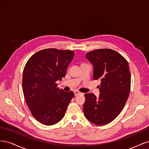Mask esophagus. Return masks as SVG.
<instances>
[{
  "label": "esophagus",
  "instance_id": "obj_1",
  "mask_svg": "<svg viewBox=\"0 0 149 149\" xmlns=\"http://www.w3.org/2000/svg\"><path fill=\"white\" fill-rule=\"evenodd\" d=\"M74 96H78V94H81V93L79 92V91H74Z\"/></svg>",
  "mask_w": 149,
  "mask_h": 149
}]
</instances>
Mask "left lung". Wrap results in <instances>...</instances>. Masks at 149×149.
Here are the masks:
<instances>
[{"label": "left lung", "instance_id": "left-lung-1", "mask_svg": "<svg viewBox=\"0 0 149 149\" xmlns=\"http://www.w3.org/2000/svg\"><path fill=\"white\" fill-rule=\"evenodd\" d=\"M86 57L94 66L93 78L101 80L100 96L84 94V114L92 123L105 125L113 120L124 108L129 97L131 76L127 61L111 49H99Z\"/></svg>", "mask_w": 149, "mask_h": 149}]
</instances>
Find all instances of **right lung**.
<instances>
[{
  "instance_id": "add662e5",
  "label": "right lung",
  "mask_w": 149,
  "mask_h": 149,
  "mask_svg": "<svg viewBox=\"0 0 149 149\" xmlns=\"http://www.w3.org/2000/svg\"><path fill=\"white\" fill-rule=\"evenodd\" d=\"M73 51L48 48L31 56L23 72L22 88L29 109L40 123L52 125L63 118L73 91L65 92L56 81L65 77Z\"/></svg>"
}]
</instances>
